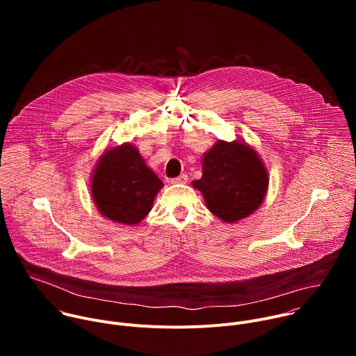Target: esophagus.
<instances>
[{"mask_svg":"<svg viewBox=\"0 0 356 356\" xmlns=\"http://www.w3.org/2000/svg\"><path fill=\"white\" fill-rule=\"evenodd\" d=\"M187 180H188V176L183 173V175L177 176V177L170 179V183H172V184H184V183H187Z\"/></svg>","mask_w":356,"mask_h":356,"instance_id":"1","label":"esophagus"}]
</instances>
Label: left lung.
Segmentation results:
<instances>
[{
  "mask_svg": "<svg viewBox=\"0 0 356 356\" xmlns=\"http://www.w3.org/2000/svg\"><path fill=\"white\" fill-rule=\"evenodd\" d=\"M193 184L214 216L234 222L261 206L268 190V173L248 145L218 140L204 155L202 176Z\"/></svg>",
  "mask_w": 356,
  "mask_h": 356,
  "instance_id": "left-lung-1",
  "label": "left lung"
}]
</instances>
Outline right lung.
Wrapping results in <instances>:
<instances>
[{
  "mask_svg": "<svg viewBox=\"0 0 356 356\" xmlns=\"http://www.w3.org/2000/svg\"><path fill=\"white\" fill-rule=\"evenodd\" d=\"M162 186L136 147L125 143L101 156L92 175L91 194L101 214L131 225L149 214Z\"/></svg>",
  "mask_w": 356,
  "mask_h": 356,
  "instance_id": "right-lung-1",
  "label": "right lung"
}]
</instances>
